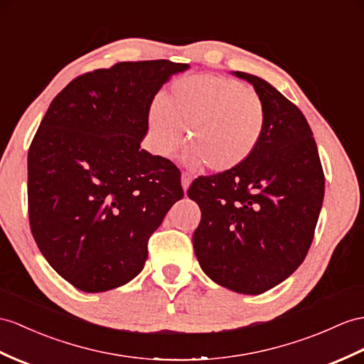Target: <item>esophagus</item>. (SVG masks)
<instances>
[{"instance_id": "1", "label": "esophagus", "mask_w": 364, "mask_h": 364, "mask_svg": "<svg viewBox=\"0 0 364 364\" xmlns=\"http://www.w3.org/2000/svg\"><path fill=\"white\" fill-rule=\"evenodd\" d=\"M191 183V176L188 173H182V188L187 191Z\"/></svg>"}]
</instances>
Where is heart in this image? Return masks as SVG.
Returning <instances> with one entry per match:
<instances>
[{
    "instance_id": "b5f03b06",
    "label": "heart",
    "mask_w": 364,
    "mask_h": 364,
    "mask_svg": "<svg viewBox=\"0 0 364 364\" xmlns=\"http://www.w3.org/2000/svg\"><path fill=\"white\" fill-rule=\"evenodd\" d=\"M185 127L187 164L228 171L255 153L265 128V106L258 92L233 78L182 77L162 100L149 105L146 137L151 151L170 157L181 145Z\"/></svg>"
}]
</instances>
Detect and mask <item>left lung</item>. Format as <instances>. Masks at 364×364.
Listing matches in <instances>:
<instances>
[{
  "mask_svg": "<svg viewBox=\"0 0 364 364\" xmlns=\"http://www.w3.org/2000/svg\"><path fill=\"white\" fill-rule=\"evenodd\" d=\"M235 75L259 94L265 128L242 165L191 183L188 198L202 213L193 247L202 270L219 286L259 295L304 261L323 205L324 173L298 106L259 77Z\"/></svg>",
  "mask_w": 364,
  "mask_h": 364,
  "instance_id": "8db88e82",
  "label": "left lung"
}]
</instances>
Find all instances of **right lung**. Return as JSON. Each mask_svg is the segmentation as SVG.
Returning a JSON list of instances; mask_svg holds the SVG:
<instances>
[{"label": "right lung", "instance_id": "add662e5", "mask_svg": "<svg viewBox=\"0 0 364 364\" xmlns=\"http://www.w3.org/2000/svg\"><path fill=\"white\" fill-rule=\"evenodd\" d=\"M187 63L123 61L74 78L44 114L28 154V205L41 255L97 294L141 272L148 241L183 198L179 170L140 149L154 95Z\"/></svg>", "mask_w": 364, "mask_h": 364}]
</instances>
